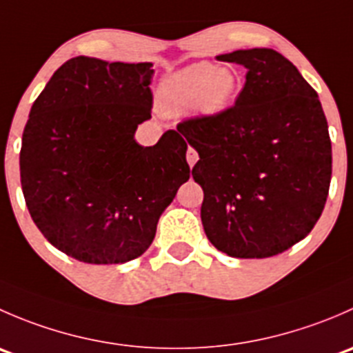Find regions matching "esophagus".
<instances>
[{"instance_id": "1", "label": "esophagus", "mask_w": 353, "mask_h": 353, "mask_svg": "<svg viewBox=\"0 0 353 353\" xmlns=\"http://www.w3.org/2000/svg\"><path fill=\"white\" fill-rule=\"evenodd\" d=\"M186 159H188V163H190L191 167L194 165V163L198 162V152L194 150L193 147H190L188 148V154H186Z\"/></svg>"}]
</instances>
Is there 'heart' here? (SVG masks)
Wrapping results in <instances>:
<instances>
[{
	"mask_svg": "<svg viewBox=\"0 0 353 353\" xmlns=\"http://www.w3.org/2000/svg\"><path fill=\"white\" fill-rule=\"evenodd\" d=\"M237 88V74L230 70H216L210 63L183 68L163 83L162 99L167 108L186 110L196 108L205 114L225 109Z\"/></svg>",
	"mask_w": 353,
	"mask_h": 353,
	"instance_id": "heart-1",
	"label": "heart"
}]
</instances>
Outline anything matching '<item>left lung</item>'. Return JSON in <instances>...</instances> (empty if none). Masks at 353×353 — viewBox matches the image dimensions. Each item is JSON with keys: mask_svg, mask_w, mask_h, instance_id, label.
<instances>
[{"mask_svg": "<svg viewBox=\"0 0 353 353\" xmlns=\"http://www.w3.org/2000/svg\"><path fill=\"white\" fill-rule=\"evenodd\" d=\"M243 65L236 104L177 124L198 152L208 241L232 258H270L304 239L321 216L331 181V140L314 88L273 49L216 56Z\"/></svg>", "mask_w": 353, "mask_h": 353, "instance_id": "left-lung-1", "label": "left lung"}]
</instances>
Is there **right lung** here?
Wrapping results in <instances>:
<instances>
[{
    "mask_svg": "<svg viewBox=\"0 0 353 353\" xmlns=\"http://www.w3.org/2000/svg\"><path fill=\"white\" fill-rule=\"evenodd\" d=\"M152 63L77 56L32 105L20 181L32 220L78 261L116 265L150 248L157 222L190 179L188 143L169 130L154 147L134 140L152 117Z\"/></svg>",
    "mask_w": 353,
    "mask_h": 353,
    "instance_id": "right-lung-1",
    "label": "right lung"
}]
</instances>
